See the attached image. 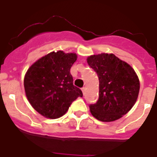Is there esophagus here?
<instances>
[{"mask_svg": "<svg viewBox=\"0 0 157 157\" xmlns=\"http://www.w3.org/2000/svg\"><path fill=\"white\" fill-rule=\"evenodd\" d=\"M82 90V92H83V95H85V93H86V87H83L81 89Z\"/></svg>", "mask_w": 157, "mask_h": 157, "instance_id": "obj_1", "label": "esophagus"}]
</instances>
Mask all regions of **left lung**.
I'll return each mask as SVG.
<instances>
[{
  "mask_svg": "<svg viewBox=\"0 0 157 157\" xmlns=\"http://www.w3.org/2000/svg\"><path fill=\"white\" fill-rule=\"evenodd\" d=\"M87 63L97 74L99 96L90 105L93 117L101 121L121 118L134 106L138 97L140 81L134 70L113 54L102 53L87 58Z\"/></svg>",
  "mask_w": 157,
  "mask_h": 157,
  "instance_id": "8db88e82",
  "label": "left lung"
}]
</instances>
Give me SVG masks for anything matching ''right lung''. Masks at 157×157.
I'll return each mask as SVG.
<instances>
[{"instance_id": "right-lung-1", "label": "right lung", "mask_w": 157, "mask_h": 157, "mask_svg": "<svg viewBox=\"0 0 157 157\" xmlns=\"http://www.w3.org/2000/svg\"><path fill=\"white\" fill-rule=\"evenodd\" d=\"M75 53L52 52L36 61L24 77L26 96L36 111L45 118L64 115L83 93L73 84L70 70L77 61Z\"/></svg>"}]
</instances>
